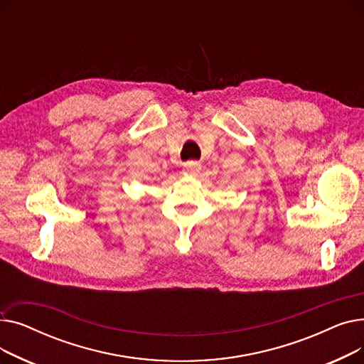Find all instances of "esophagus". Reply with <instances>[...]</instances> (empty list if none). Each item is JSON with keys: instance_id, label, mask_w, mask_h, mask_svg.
Here are the masks:
<instances>
[{"instance_id": "1", "label": "esophagus", "mask_w": 364, "mask_h": 364, "mask_svg": "<svg viewBox=\"0 0 364 364\" xmlns=\"http://www.w3.org/2000/svg\"><path fill=\"white\" fill-rule=\"evenodd\" d=\"M200 171V164L196 161H188L184 164V174L186 176H196Z\"/></svg>"}]
</instances>
